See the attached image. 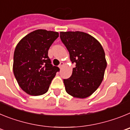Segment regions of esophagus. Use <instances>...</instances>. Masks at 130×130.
<instances>
[{
    "label": "esophagus",
    "mask_w": 130,
    "mask_h": 130,
    "mask_svg": "<svg viewBox=\"0 0 130 130\" xmlns=\"http://www.w3.org/2000/svg\"><path fill=\"white\" fill-rule=\"evenodd\" d=\"M63 65H64V62H61L60 63L59 66H58V67L60 68H62V67L63 66Z\"/></svg>",
    "instance_id": "34e87169"
}]
</instances>
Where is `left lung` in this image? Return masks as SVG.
I'll list each match as a JSON object with an SVG mask.
<instances>
[{
	"mask_svg": "<svg viewBox=\"0 0 130 130\" xmlns=\"http://www.w3.org/2000/svg\"><path fill=\"white\" fill-rule=\"evenodd\" d=\"M60 38L75 64L72 76L63 79L66 92L78 98L88 97L104 79L107 67L104 49L96 39L83 32H60Z\"/></svg>",
	"mask_w": 130,
	"mask_h": 130,
	"instance_id": "8db88e82",
	"label": "left lung"
}]
</instances>
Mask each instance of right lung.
I'll return each mask as SVG.
<instances>
[{"label":"right lung","mask_w":130,"mask_h":130,"mask_svg":"<svg viewBox=\"0 0 130 130\" xmlns=\"http://www.w3.org/2000/svg\"><path fill=\"white\" fill-rule=\"evenodd\" d=\"M58 33L39 29L27 34L16 46L13 70L19 87L28 94L42 95L59 72L48 57V50Z\"/></svg>","instance_id":"obj_1"}]
</instances>
